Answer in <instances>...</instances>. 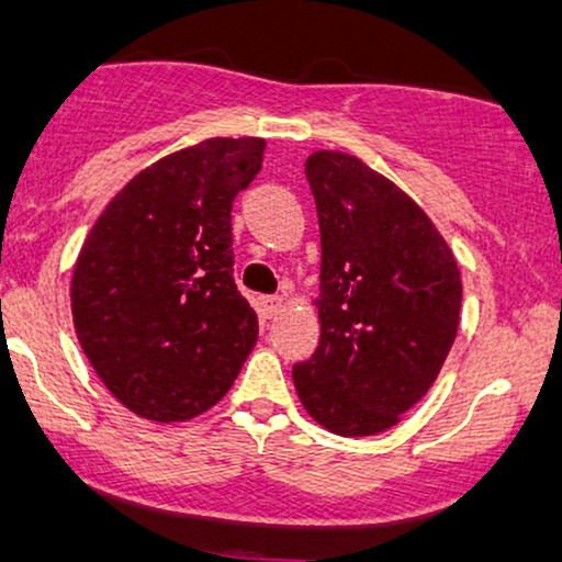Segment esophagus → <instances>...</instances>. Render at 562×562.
<instances>
[{
	"instance_id": "34e87169",
	"label": "esophagus",
	"mask_w": 562,
	"mask_h": 562,
	"mask_svg": "<svg viewBox=\"0 0 562 562\" xmlns=\"http://www.w3.org/2000/svg\"><path fill=\"white\" fill-rule=\"evenodd\" d=\"M260 307H262V315H266V317H276L283 310V296H279V294L260 296Z\"/></svg>"
}]
</instances>
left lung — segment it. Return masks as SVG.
Here are the masks:
<instances>
[{"label":"left lung","instance_id":"1","mask_svg":"<svg viewBox=\"0 0 562 562\" xmlns=\"http://www.w3.org/2000/svg\"><path fill=\"white\" fill-rule=\"evenodd\" d=\"M321 224V341L292 375L330 432L393 427L429 391L456 341L461 273L427 213L338 150L304 164Z\"/></svg>","mask_w":562,"mask_h":562}]
</instances>
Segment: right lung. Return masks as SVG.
Returning a JSON list of instances; mask_svg holds the SVG:
<instances>
[{
  "instance_id": "add662e5",
  "label": "right lung",
  "mask_w": 562,
  "mask_h": 562,
  "mask_svg": "<svg viewBox=\"0 0 562 562\" xmlns=\"http://www.w3.org/2000/svg\"><path fill=\"white\" fill-rule=\"evenodd\" d=\"M260 137H213L130 179L90 228L72 273L80 346L145 419L211 408L258 341L234 281L232 207L262 166Z\"/></svg>"
}]
</instances>
